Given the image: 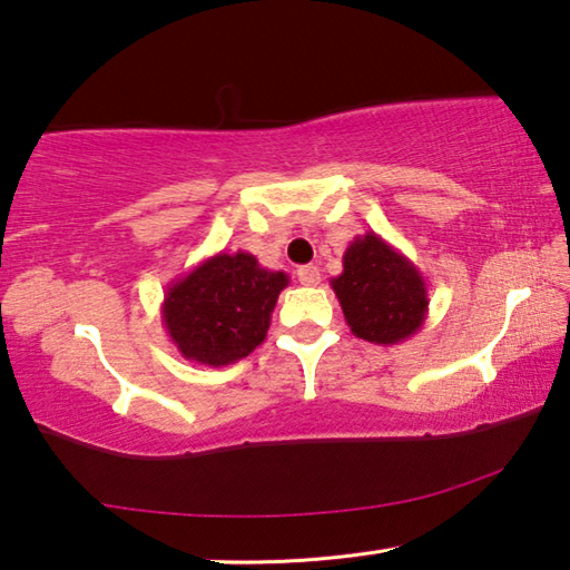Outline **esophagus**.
I'll return each instance as SVG.
<instances>
[{"mask_svg":"<svg viewBox=\"0 0 570 570\" xmlns=\"http://www.w3.org/2000/svg\"><path fill=\"white\" fill-rule=\"evenodd\" d=\"M296 278H298V284H302V286H316V284L322 282V274H320V268L308 264V266H302V268H298V272H296Z\"/></svg>","mask_w":570,"mask_h":570,"instance_id":"esophagus-1","label":"esophagus"}]
</instances>
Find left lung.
<instances>
[{
    "label": "left lung",
    "mask_w": 570,
    "mask_h": 570,
    "mask_svg": "<svg viewBox=\"0 0 570 570\" xmlns=\"http://www.w3.org/2000/svg\"><path fill=\"white\" fill-rule=\"evenodd\" d=\"M342 274L332 288L354 336L372 344H400L428 320V284L407 256L374 230L356 236L344 250Z\"/></svg>",
    "instance_id": "obj_1"
}]
</instances>
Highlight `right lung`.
<instances>
[{"instance_id":"add662e5","label":"right lung","mask_w":570,"mask_h":570,"mask_svg":"<svg viewBox=\"0 0 570 570\" xmlns=\"http://www.w3.org/2000/svg\"><path fill=\"white\" fill-rule=\"evenodd\" d=\"M286 286L284 272H268L248 250H218L168 286L163 326L183 360L234 364L266 340Z\"/></svg>"}]
</instances>
